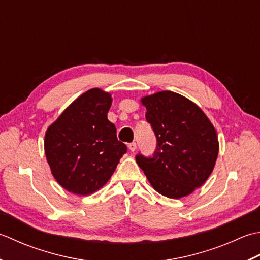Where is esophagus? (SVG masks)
Segmentation results:
<instances>
[{
	"instance_id": "obj_1",
	"label": "esophagus",
	"mask_w": 260,
	"mask_h": 260,
	"mask_svg": "<svg viewBox=\"0 0 260 260\" xmlns=\"http://www.w3.org/2000/svg\"><path fill=\"white\" fill-rule=\"evenodd\" d=\"M128 148L130 151H135L137 149V144L136 142H130V144L128 145Z\"/></svg>"
}]
</instances>
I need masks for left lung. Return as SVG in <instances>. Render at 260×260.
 I'll return each instance as SVG.
<instances>
[{
	"label": "left lung",
	"mask_w": 260,
	"mask_h": 260,
	"mask_svg": "<svg viewBox=\"0 0 260 260\" xmlns=\"http://www.w3.org/2000/svg\"><path fill=\"white\" fill-rule=\"evenodd\" d=\"M141 102L157 145L152 156L138 153L136 161L158 193L186 197L214 168L219 152L214 126L197 104L177 93L158 92Z\"/></svg>",
	"instance_id": "8db88e82"
}]
</instances>
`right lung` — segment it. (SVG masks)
Listing matches in <instances>:
<instances>
[{
  "label": "right lung",
  "mask_w": 260,
  "mask_h": 260,
  "mask_svg": "<svg viewBox=\"0 0 260 260\" xmlns=\"http://www.w3.org/2000/svg\"><path fill=\"white\" fill-rule=\"evenodd\" d=\"M109 93L93 88L82 94L46 132L45 152L61 186L78 195L92 194L112 176L126 146L108 120Z\"/></svg>",
  "instance_id": "obj_1"
}]
</instances>
